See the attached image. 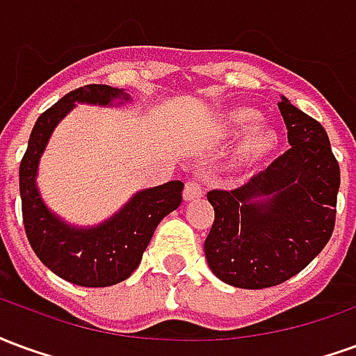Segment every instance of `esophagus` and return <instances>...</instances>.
Returning <instances> with one entry per match:
<instances>
[{"instance_id":"obj_1","label":"esophagus","mask_w":356,"mask_h":356,"mask_svg":"<svg viewBox=\"0 0 356 356\" xmlns=\"http://www.w3.org/2000/svg\"><path fill=\"white\" fill-rule=\"evenodd\" d=\"M183 196H185L186 202L198 200V198H202V196H204V188H202L198 181L191 179V181H186L185 191H183Z\"/></svg>"}]
</instances>
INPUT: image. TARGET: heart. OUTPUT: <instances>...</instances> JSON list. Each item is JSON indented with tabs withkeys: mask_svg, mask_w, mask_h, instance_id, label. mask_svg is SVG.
Segmentation results:
<instances>
[{
	"mask_svg": "<svg viewBox=\"0 0 356 356\" xmlns=\"http://www.w3.org/2000/svg\"><path fill=\"white\" fill-rule=\"evenodd\" d=\"M261 118L257 112L250 108H238L229 112L225 116V129L232 137H244L240 143L238 154L246 160L261 158L275 148V137L273 133L259 129Z\"/></svg>",
	"mask_w": 356,
	"mask_h": 356,
	"instance_id": "heart-1",
	"label": "heart"
}]
</instances>
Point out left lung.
<instances>
[{
    "label": "left lung",
    "mask_w": 356,
    "mask_h": 356,
    "mask_svg": "<svg viewBox=\"0 0 356 356\" xmlns=\"http://www.w3.org/2000/svg\"><path fill=\"white\" fill-rule=\"evenodd\" d=\"M278 108L290 150L234 191H209L216 219L204 242L211 273L244 290L286 282L328 244L339 163L324 127L286 97Z\"/></svg>",
    "instance_id": "left-lung-1"
}]
</instances>
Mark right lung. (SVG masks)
<instances>
[{
  "instance_id": "obj_1",
  "label": "right lung",
  "mask_w": 356,
  "mask_h": 356,
  "mask_svg": "<svg viewBox=\"0 0 356 356\" xmlns=\"http://www.w3.org/2000/svg\"><path fill=\"white\" fill-rule=\"evenodd\" d=\"M129 101L124 89L110 86H83L65 95L38 118L28 148L20 162L22 219L30 246L45 267L76 286L104 288L129 278L163 217L183 200V183L143 188L116 211L93 227H76L53 213L43 202L35 177L40 160L55 127L76 104L114 106Z\"/></svg>"
}]
</instances>
